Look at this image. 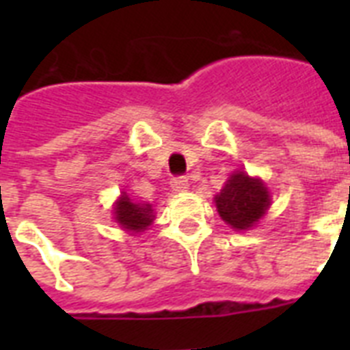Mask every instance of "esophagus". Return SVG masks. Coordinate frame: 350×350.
<instances>
[{"label": "esophagus", "instance_id": "obj_1", "mask_svg": "<svg viewBox=\"0 0 350 350\" xmlns=\"http://www.w3.org/2000/svg\"><path fill=\"white\" fill-rule=\"evenodd\" d=\"M170 187H172V191L176 192H185L187 189H189V180L183 178V176H180V178H172Z\"/></svg>", "mask_w": 350, "mask_h": 350}]
</instances>
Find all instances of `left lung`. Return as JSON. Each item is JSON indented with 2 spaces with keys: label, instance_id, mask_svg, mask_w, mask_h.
Returning a JSON list of instances; mask_svg holds the SVG:
<instances>
[{
  "label": "left lung",
  "instance_id": "1",
  "mask_svg": "<svg viewBox=\"0 0 350 350\" xmlns=\"http://www.w3.org/2000/svg\"><path fill=\"white\" fill-rule=\"evenodd\" d=\"M214 202L225 224L236 230H249L271 207V192L260 178L236 170Z\"/></svg>",
  "mask_w": 350,
  "mask_h": 350
}]
</instances>
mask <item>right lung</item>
<instances>
[{
	"label": "right lung",
	"mask_w": 350,
	"mask_h": 350,
	"mask_svg": "<svg viewBox=\"0 0 350 350\" xmlns=\"http://www.w3.org/2000/svg\"><path fill=\"white\" fill-rule=\"evenodd\" d=\"M114 219L121 225V229L126 232L137 234L150 227L154 221V208L150 203L134 202L123 192L116 203H114Z\"/></svg>",
	"instance_id": "add662e5"
}]
</instances>
